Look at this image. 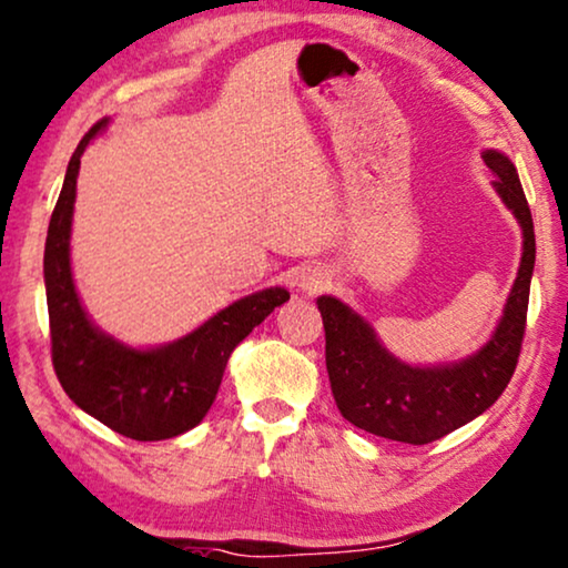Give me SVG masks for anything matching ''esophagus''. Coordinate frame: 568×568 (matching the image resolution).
Returning a JSON list of instances; mask_svg holds the SVG:
<instances>
[{
	"label": "esophagus",
	"mask_w": 568,
	"mask_h": 568,
	"mask_svg": "<svg viewBox=\"0 0 568 568\" xmlns=\"http://www.w3.org/2000/svg\"><path fill=\"white\" fill-rule=\"evenodd\" d=\"M324 273H318V270H308V273L301 275V285L306 287V291H318V287H324Z\"/></svg>",
	"instance_id": "34e87169"
}]
</instances>
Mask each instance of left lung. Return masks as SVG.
<instances>
[{"label": "left lung", "mask_w": 568, "mask_h": 568, "mask_svg": "<svg viewBox=\"0 0 568 568\" xmlns=\"http://www.w3.org/2000/svg\"><path fill=\"white\" fill-rule=\"evenodd\" d=\"M484 162L497 174L494 187L523 226V262L505 316L481 353L440 367H412L390 357L371 326L345 303L318 298L326 332V373L342 417L365 433L396 443L427 445L476 419L505 394L527 326V301L535 267V231L515 164L499 151Z\"/></svg>", "instance_id": "8db88e82"}]
</instances>
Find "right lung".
Here are the masks:
<instances>
[{"label": "right lung", "instance_id": "right-lung-1", "mask_svg": "<svg viewBox=\"0 0 568 568\" xmlns=\"http://www.w3.org/2000/svg\"><path fill=\"white\" fill-rule=\"evenodd\" d=\"M105 123L108 118L94 123L71 154L48 223L43 275L51 361L55 378L79 409L131 440H166L201 425L219 394L229 355L291 295L283 287L246 295L174 345L146 353L94 329L71 281L69 234L79 159Z\"/></svg>", "mask_w": 568, "mask_h": 568}]
</instances>
